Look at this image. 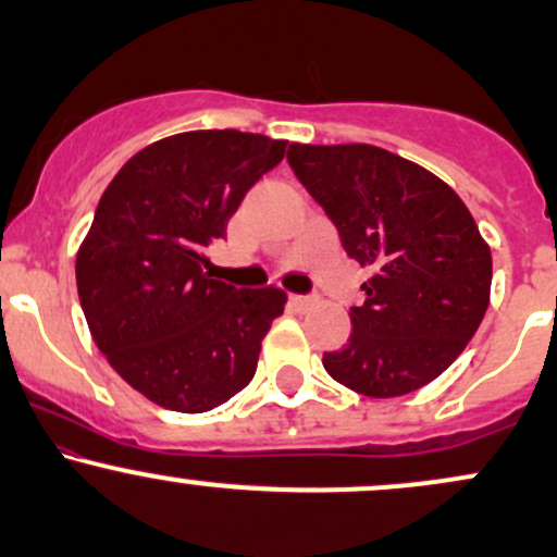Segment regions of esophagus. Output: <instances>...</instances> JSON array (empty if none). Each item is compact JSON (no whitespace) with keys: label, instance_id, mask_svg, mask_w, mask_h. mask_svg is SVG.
<instances>
[{"label":"esophagus","instance_id":"34e87169","mask_svg":"<svg viewBox=\"0 0 557 557\" xmlns=\"http://www.w3.org/2000/svg\"><path fill=\"white\" fill-rule=\"evenodd\" d=\"M290 304L296 306V309H309V306L314 304V298H311V296H290Z\"/></svg>","mask_w":557,"mask_h":557}]
</instances>
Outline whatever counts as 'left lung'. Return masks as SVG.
I'll return each mask as SVG.
<instances>
[{
    "instance_id": "1",
    "label": "left lung",
    "mask_w": 557,
    "mask_h": 557,
    "mask_svg": "<svg viewBox=\"0 0 557 557\" xmlns=\"http://www.w3.org/2000/svg\"><path fill=\"white\" fill-rule=\"evenodd\" d=\"M287 162L350 259L372 270L343 348L324 354L341 385L398 398L463 354L490 306V246L466 203L430 170L369 144H290Z\"/></svg>"
}]
</instances>
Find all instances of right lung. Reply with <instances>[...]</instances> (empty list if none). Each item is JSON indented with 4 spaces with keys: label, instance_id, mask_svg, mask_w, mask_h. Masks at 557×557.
Listing matches in <instances>:
<instances>
[{
    "label": "right lung",
    "instance_id": "1",
    "mask_svg": "<svg viewBox=\"0 0 557 557\" xmlns=\"http://www.w3.org/2000/svg\"><path fill=\"white\" fill-rule=\"evenodd\" d=\"M285 146L259 133H177L127 159L96 207L75 259L83 314L114 372L157 406L212 411L253 380L287 296L214 280L207 248Z\"/></svg>",
    "mask_w": 557,
    "mask_h": 557
}]
</instances>
